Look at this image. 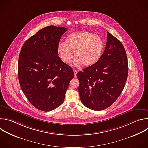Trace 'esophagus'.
<instances>
[{
  "mask_svg": "<svg viewBox=\"0 0 148 148\" xmlns=\"http://www.w3.org/2000/svg\"><path fill=\"white\" fill-rule=\"evenodd\" d=\"M74 76L76 77L77 74V70H74Z\"/></svg>",
  "mask_w": 148,
  "mask_h": 148,
  "instance_id": "obj_1",
  "label": "esophagus"
}]
</instances>
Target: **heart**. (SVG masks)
Returning <instances> with one entry per match:
<instances>
[{
	"label": "heart",
	"mask_w": 148,
	"mask_h": 148,
	"mask_svg": "<svg viewBox=\"0 0 148 148\" xmlns=\"http://www.w3.org/2000/svg\"><path fill=\"white\" fill-rule=\"evenodd\" d=\"M104 43L100 36L90 32L82 31L74 32L67 36L66 42L58 44V51L62 61L69 63L75 52L74 64L79 66H92L99 60Z\"/></svg>",
	"instance_id": "b5f03b06"
}]
</instances>
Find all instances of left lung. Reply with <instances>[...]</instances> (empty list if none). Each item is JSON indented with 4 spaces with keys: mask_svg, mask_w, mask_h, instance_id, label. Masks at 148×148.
<instances>
[{
    "mask_svg": "<svg viewBox=\"0 0 148 148\" xmlns=\"http://www.w3.org/2000/svg\"><path fill=\"white\" fill-rule=\"evenodd\" d=\"M128 73L125 49L121 42L108 31L106 47L99 60L77 74L81 102L93 110L108 108L121 93Z\"/></svg>",
    "mask_w": 148,
    "mask_h": 148,
    "instance_id": "left-lung-1",
    "label": "left lung"
}]
</instances>
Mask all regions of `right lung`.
Returning a JSON list of instances; mask_svg holds the SVG:
<instances>
[{"label":"right lung","instance_id":"obj_1","mask_svg":"<svg viewBox=\"0 0 148 148\" xmlns=\"http://www.w3.org/2000/svg\"><path fill=\"white\" fill-rule=\"evenodd\" d=\"M67 31L62 27H46L23 44L18 58V77L21 88L30 103L43 112L60 106L73 69L59 57L58 44Z\"/></svg>","mask_w":148,"mask_h":148}]
</instances>
